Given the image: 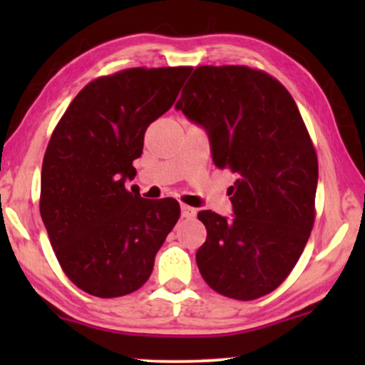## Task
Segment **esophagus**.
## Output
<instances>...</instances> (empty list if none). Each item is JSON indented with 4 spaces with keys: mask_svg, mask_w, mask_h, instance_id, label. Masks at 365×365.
Returning a JSON list of instances; mask_svg holds the SVG:
<instances>
[{
    "mask_svg": "<svg viewBox=\"0 0 365 365\" xmlns=\"http://www.w3.org/2000/svg\"><path fill=\"white\" fill-rule=\"evenodd\" d=\"M181 216L186 217V219H192L196 217V209L187 206V204H181Z\"/></svg>",
    "mask_w": 365,
    "mask_h": 365,
    "instance_id": "esophagus-1",
    "label": "esophagus"
}]
</instances>
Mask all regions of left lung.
Listing matches in <instances>:
<instances>
[{
	"label": "left lung",
	"mask_w": 365,
	"mask_h": 365,
	"mask_svg": "<svg viewBox=\"0 0 365 365\" xmlns=\"http://www.w3.org/2000/svg\"><path fill=\"white\" fill-rule=\"evenodd\" d=\"M176 109L206 128L212 163L237 176L234 217L199 211L196 262L207 286L237 301L272 292L306 247L316 219L317 154L291 93L262 69L199 66Z\"/></svg>",
	"instance_id": "left-lung-1"
}]
</instances>
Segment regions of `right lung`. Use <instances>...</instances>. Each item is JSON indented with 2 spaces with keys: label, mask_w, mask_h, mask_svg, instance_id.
Returning a JSON list of instances; mask_svg holds the SVG:
<instances>
[{
  "label": "right lung",
  "mask_w": 365,
  "mask_h": 365,
  "mask_svg": "<svg viewBox=\"0 0 365 365\" xmlns=\"http://www.w3.org/2000/svg\"><path fill=\"white\" fill-rule=\"evenodd\" d=\"M191 66L128 68L88 83L49 139L39 212L74 286L109 299L138 291L181 216L173 197L144 199L136 176L144 133L176 101Z\"/></svg>",
  "instance_id": "add662e5"
}]
</instances>
